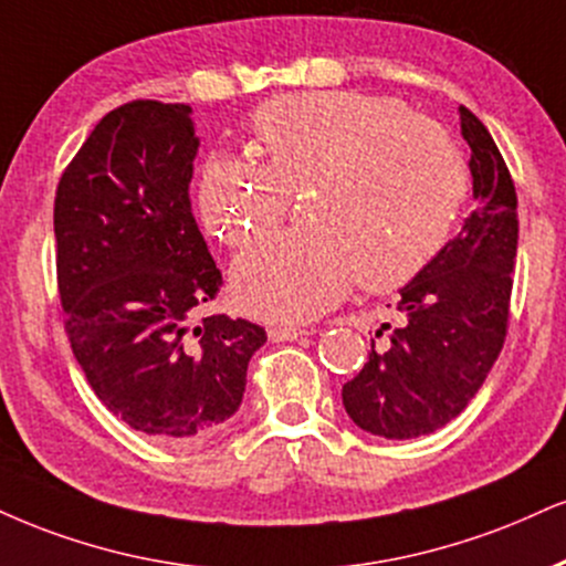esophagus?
Masks as SVG:
<instances>
[{"mask_svg": "<svg viewBox=\"0 0 566 566\" xmlns=\"http://www.w3.org/2000/svg\"><path fill=\"white\" fill-rule=\"evenodd\" d=\"M308 335V329H303V326H271L269 329V337L274 339V343H287V339H297V337H305Z\"/></svg>", "mask_w": 566, "mask_h": 566, "instance_id": "obj_1", "label": "esophagus"}]
</instances>
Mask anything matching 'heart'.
Segmentation results:
<instances>
[{
    "label": "heart",
    "instance_id": "b5f03b06",
    "mask_svg": "<svg viewBox=\"0 0 566 566\" xmlns=\"http://www.w3.org/2000/svg\"><path fill=\"white\" fill-rule=\"evenodd\" d=\"M262 163L216 155L197 181L200 223L227 248L274 229L292 195L311 229L265 237L231 269L234 301L250 316L305 322L360 282L406 284L448 242L467 195L455 142L400 99L364 92L282 94L250 120Z\"/></svg>",
    "mask_w": 566,
    "mask_h": 566
}]
</instances>
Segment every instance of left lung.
<instances>
[{
	"label": "left lung",
	"instance_id": "1",
	"mask_svg": "<svg viewBox=\"0 0 566 566\" xmlns=\"http://www.w3.org/2000/svg\"><path fill=\"white\" fill-rule=\"evenodd\" d=\"M461 113L472 149L474 210L427 269L400 290V324L343 387L360 430L387 440L430 434L464 411L493 369L509 329L516 258V189L485 124ZM382 329L377 337H382Z\"/></svg>",
	"mask_w": 566,
	"mask_h": 566
}]
</instances>
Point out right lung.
<instances>
[{
  "mask_svg": "<svg viewBox=\"0 0 566 566\" xmlns=\"http://www.w3.org/2000/svg\"><path fill=\"white\" fill-rule=\"evenodd\" d=\"M192 107L134 99L94 126L54 195L57 292L86 382L136 432L192 446L242 403L265 329L213 313L223 279L189 202Z\"/></svg>",
  "mask_w": 566,
  "mask_h": 566,
  "instance_id": "add662e5",
  "label": "right lung"
}]
</instances>
